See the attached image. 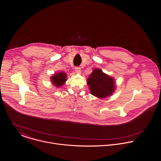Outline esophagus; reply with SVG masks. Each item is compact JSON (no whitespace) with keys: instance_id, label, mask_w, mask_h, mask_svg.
Masks as SVG:
<instances>
[{"instance_id":"34e87169","label":"esophagus","mask_w":161,"mask_h":161,"mask_svg":"<svg viewBox=\"0 0 161 161\" xmlns=\"http://www.w3.org/2000/svg\"><path fill=\"white\" fill-rule=\"evenodd\" d=\"M74 69H75V72H76L77 74H81V69H80V68H79V67H75Z\"/></svg>"}]
</instances>
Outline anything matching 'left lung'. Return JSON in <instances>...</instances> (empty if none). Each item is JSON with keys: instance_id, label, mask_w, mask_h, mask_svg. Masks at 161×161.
I'll list each match as a JSON object with an SVG mask.
<instances>
[{"instance_id": "1", "label": "left lung", "mask_w": 161, "mask_h": 161, "mask_svg": "<svg viewBox=\"0 0 161 161\" xmlns=\"http://www.w3.org/2000/svg\"><path fill=\"white\" fill-rule=\"evenodd\" d=\"M87 84L91 93L101 99L111 96L116 87L115 79L98 68L93 70L87 79Z\"/></svg>"}]
</instances>
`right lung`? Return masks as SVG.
<instances>
[{
  "instance_id": "right-lung-1",
  "label": "right lung",
  "mask_w": 161,
  "mask_h": 161,
  "mask_svg": "<svg viewBox=\"0 0 161 161\" xmlns=\"http://www.w3.org/2000/svg\"><path fill=\"white\" fill-rule=\"evenodd\" d=\"M50 79L52 84L55 87L59 88L66 83L67 80V74L63 71L59 72L51 76Z\"/></svg>"
}]
</instances>
